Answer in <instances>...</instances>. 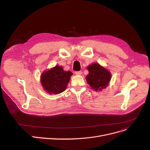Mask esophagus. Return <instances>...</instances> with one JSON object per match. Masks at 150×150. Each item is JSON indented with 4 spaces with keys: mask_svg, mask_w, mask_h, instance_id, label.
<instances>
[{
    "mask_svg": "<svg viewBox=\"0 0 150 150\" xmlns=\"http://www.w3.org/2000/svg\"><path fill=\"white\" fill-rule=\"evenodd\" d=\"M75 74L76 75H80L82 74V72H81V71H76Z\"/></svg>",
    "mask_w": 150,
    "mask_h": 150,
    "instance_id": "obj_1",
    "label": "esophagus"
}]
</instances>
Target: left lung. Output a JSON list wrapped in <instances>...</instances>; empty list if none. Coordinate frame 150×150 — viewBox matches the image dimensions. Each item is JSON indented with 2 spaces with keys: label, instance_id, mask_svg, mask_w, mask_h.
Returning <instances> with one entry per match:
<instances>
[{
  "label": "left lung",
  "instance_id": "8db88e82",
  "mask_svg": "<svg viewBox=\"0 0 150 150\" xmlns=\"http://www.w3.org/2000/svg\"><path fill=\"white\" fill-rule=\"evenodd\" d=\"M88 70L89 74L86 76V80L93 89L97 91L107 87L111 77L109 71L97 63L90 65Z\"/></svg>",
  "mask_w": 150,
  "mask_h": 150
}]
</instances>
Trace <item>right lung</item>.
Here are the masks:
<instances>
[{
  "label": "right lung",
  "instance_id": "obj_1",
  "mask_svg": "<svg viewBox=\"0 0 150 150\" xmlns=\"http://www.w3.org/2000/svg\"><path fill=\"white\" fill-rule=\"evenodd\" d=\"M72 73L65 72L61 66H56L44 72L41 75V84L49 93L58 94L64 91Z\"/></svg>",
  "mask_w": 150,
  "mask_h": 150
}]
</instances>
